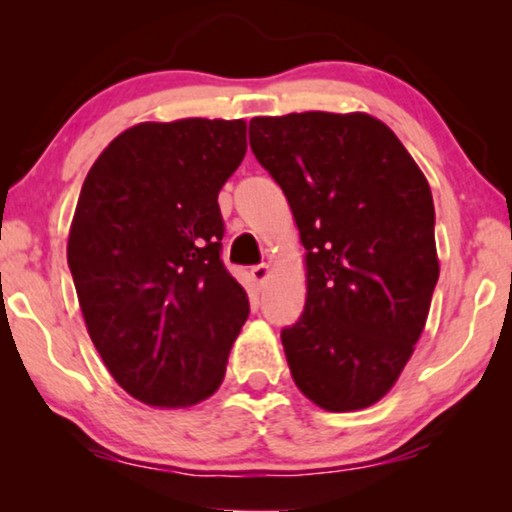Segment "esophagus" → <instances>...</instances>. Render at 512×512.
Wrapping results in <instances>:
<instances>
[{"label":"esophagus","mask_w":512,"mask_h":512,"mask_svg":"<svg viewBox=\"0 0 512 512\" xmlns=\"http://www.w3.org/2000/svg\"><path fill=\"white\" fill-rule=\"evenodd\" d=\"M270 265H254V268H251V277H254V282L261 286V284H265L268 282V277H270Z\"/></svg>","instance_id":"obj_1"}]
</instances>
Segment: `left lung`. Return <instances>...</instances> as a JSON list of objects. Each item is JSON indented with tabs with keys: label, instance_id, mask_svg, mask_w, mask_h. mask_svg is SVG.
Returning <instances> with one entry per match:
<instances>
[{
	"label": "left lung",
	"instance_id": "left-lung-1",
	"mask_svg": "<svg viewBox=\"0 0 512 512\" xmlns=\"http://www.w3.org/2000/svg\"><path fill=\"white\" fill-rule=\"evenodd\" d=\"M249 142L305 247V312L282 331L293 382L328 412L370 408L415 352L440 275L429 181L363 111L256 116Z\"/></svg>",
	"mask_w": 512,
	"mask_h": 512
}]
</instances>
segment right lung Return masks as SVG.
Wrapping results in <instances>:
<instances>
[{
  "label": "right lung",
  "mask_w": 512,
  "mask_h": 512,
  "mask_svg": "<svg viewBox=\"0 0 512 512\" xmlns=\"http://www.w3.org/2000/svg\"><path fill=\"white\" fill-rule=\"evenodd\" d=\"M244 153L242 118L146 121L83 181L67 240L83 321L111 377L151 408L212 396L249 317L219 258V191Z\"/></svg>",
  "instance_id": "obj_1"
}]
</instances>
